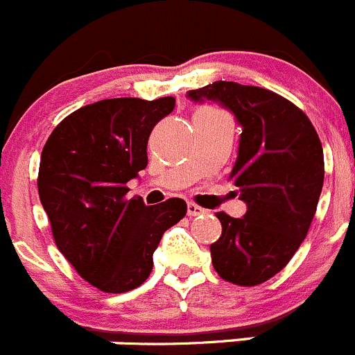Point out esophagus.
Instances as JSON below:
<instances>
[{"mask_svg":"<svg viewBox=\"0 0 355 355\" xmlns=\"http://www.w3.org/2000/svg\"><path fill=\"white\" fill-rule=\"evenodd\" d=\"M187 214L193 215V217H196V215L207 214V210H205V208H201V207H198L196 203H189L187 205Z\"/></svg>","mask_w":355,"mask_h":355,"instance_id":"obj_1","label":"esophagus"}]
</instances>
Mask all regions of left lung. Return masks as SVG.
I'll list each match as a JSON object with an SVG mask.
<instances>
[{
	"mask_svg": "<svg viewBox=\"0 0 355 355\" xmlns=\"http://www.w3.org/2000/svg\"><path fill=\"white\" fill-rule=\"evenodd\" d=\"M189 98L215 99L243 128L230 180L247 214H215L223 234L210 252L226 282L259 286L287 266L310 230L324 184L322 144L306 114L268 89L218 80Z\"/></svg>",
	"mask_w": 355,
	"mask_h": 355,
	"instance_id": "left-lung-1",
	"label": "left lung"
}]
</instances>
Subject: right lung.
<instances>
[{"instance_id": "right-lung-1", "label": "right lung", "mask_w": 355, "mask_h": 355, "mask_svg": "<svg viewBox=\"0 0 355 355\" xmlns=\"http://www.w3.org/2000/svg\"><path fill=\"white\" fill-rule=\"evenodd\" d=\"M173 96L101 99L62 119L42 150L38 194L62 256L103 293L145 282L164 231L185 217L180 198L145 207L128 182L147 166L152 129Z\"/></svg>"}]
</instances>
